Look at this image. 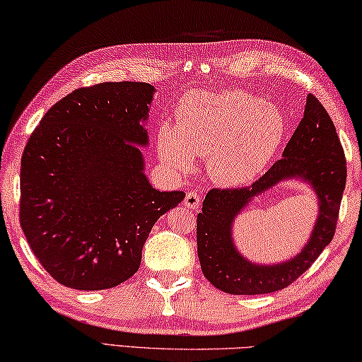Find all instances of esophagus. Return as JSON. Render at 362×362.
I'll return each instance as SVG.
<instances>
[{
    "label": "esophagus",
    "instance_id": "1",
    "mask_svg": "<svg viewBox=\"0 0 362 362\" xmlns=\"http://www.w3.org/2000/svg\"><path fill=\"white\" fill-rule=\"evenodd\" d=\"M185 205L187 206V209L197 210L200 206V195L195 191H189L185 197Z\"/></svg>",
    "mask_w": 362,
    "mask_h": 362
}]
</instances>
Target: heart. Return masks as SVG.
Masks as SVG:
<instances>
[{"mask_svg": "<svg viewBox=\"0 0 362 362\" xmlns=\"http://www.w3.org/2000/svg\"><path fill=\"white\" fill-rule=\"evenodd\" d=\"M286 134V118L272 105L245 91L199 93L180 112V125H163L157 149L177 173L192 168L194 157H206V171L221 186H244L257 180L274 158Z\"/></svg>", "mask_w": 362, "mask_h": 362, "instance_id": "1", "label": "heart"}]
</instances>
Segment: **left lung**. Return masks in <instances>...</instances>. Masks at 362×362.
Listing matches in <instances>:
<instances>
[{
    "instance_id": "1",
    "label": "left lung",
    "mask_w": 362,
    "mask_h": 362,
    "mask_svg": "<svg viewBox=\"0 0 362 362\" xmlns=\"http://www.w3.org/2000/svg\"><path fill=\"white\" fill-rule=\"evenodd\" d=\"M300 177L317 192L318 221L297 257L277 265H257L235 250L233 218L255 194L282 179ZM346 185L345 152L334 122L316 96L308 94L305 114L287 142L282 158L250 186L211 189L197 215V253L202 272L216 288L230 295L271 293L288 287L330 244Z\"/></svg>"
}]
</instances>
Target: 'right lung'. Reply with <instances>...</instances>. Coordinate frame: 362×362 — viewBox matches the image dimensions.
I'll return each mask as SVG.
<instances>
[{
  "mask_svg": "<svg viewBox=\"0 0 362 362\" xmlns=\"http://www.w3.org/2000/svg\"><path fill=\"white\" fill-rule=\"evenodd\" d=\"M156 88L118 81L78 88L41 118L21 160V226L52 279L104 290L129 279L142 247L182 191L160 192L138 146Z\"/></svg>",
  "mask_w": 362,
  "mask_h": 362,
  "instance_id": "1",
  "label": "right lung"
}]
</instances>
